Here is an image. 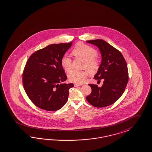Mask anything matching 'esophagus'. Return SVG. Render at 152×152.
<instances>
[{
  "mask_svg": "<svg viewBox=\"0 0 152 152\" xmlns=\"http://www.w3.org/2000/svg\"><path fill=\"white\" fill-rule=\"evenodd\" d=\"M74 85L75 87H78V86H82V84H78V83H74Z\"/></svg>",
  "mask_w": 152,
  "mask_h": 152,
  "instance_id": "obj_1",
  "label": "esophagus"
}]
</instances>
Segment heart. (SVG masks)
<instances>
[{
  "label": "heart",
  "mask_w": 152,
  "mask_h": 152,
  "mask_svg": "<svg viewBox=\"0 0 152 152\" xmlns=\"http://www.w3.org/2000/svg\"><path fill=\"white\" fill-rule=\"evenodd\" d=\"M72 54L75 56L80 57L86 61L84 68L90 72H94L98 66V60L96 58L97 52L95 49L84 44H79L75 47L72 51ZM62 68L67 72H70L72 69V60L70 57L64 55L61 60ZM88 76L86 70H72L68 75L70 82L76 83H82L85 78Z\"/></svg>",
  "instance_id": "1"
}]
</instances>
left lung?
<instances>
[{
	"label": "left lung",
	"mask_w": 152,
	"mask_h": 152,
	"mask_svg": "<svg viewBox=\"0 0 152 152\" xmlns=\"http://www.w3.org/2000/svg\"><path fill=\"white\" fill-rule=\"evenodd\" d=\"M87 43L97 46L102 56L100 66L94 78L103 84L99 87L90 84L92 92L87 96V101L97 107L110 105L120 98L124 92L129 80V72L126 61L117 49L103 40H87Z\"/></svg>",
	"instance_id": "left-lung-1"
}]
</instances>
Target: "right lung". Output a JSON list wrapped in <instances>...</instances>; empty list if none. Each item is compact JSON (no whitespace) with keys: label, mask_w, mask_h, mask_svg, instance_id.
Wrapping results in <instances>:
<instances>
[{"label":"right lung","mask_w":152,"mask_h":152,"mask_svg":"<svg viewBox=\"0 0 152 152\" xmlns=\"http://www.w3.org/2000/svg\"><path fill=\"white\" fill-rule=\"evenodd\" d=\"M72 45L53 44L39 50L28 58L23 73V84L29 99L47 111L61 109L68 101L73 83L61 84L67 76L61 60Z\"/></svg>","instance_id":"right-lung-1"}]
</instances>
